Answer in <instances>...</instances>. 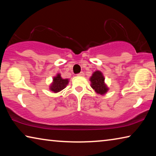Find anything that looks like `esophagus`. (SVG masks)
Listing matches in <instances>:
<instances>
[{
  "instance_id": "1",
  "label": "esophagus",
  "mask_w": 156,
  "mask_h": 156,
  "mask_svg": "<svg viewBox=\"0 0 156 156\" xmlns=\"http://www.w3.org/2000/svg\"><path fill=\"white\" fill-rule=\"evenodd\" d=\"M84 75V73L83 72H81L80 73H78V76H83Z\"/></svg>"
}]
</instances>
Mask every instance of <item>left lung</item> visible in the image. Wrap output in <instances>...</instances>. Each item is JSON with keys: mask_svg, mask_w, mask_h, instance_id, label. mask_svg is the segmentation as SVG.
Wrapping results in <instances>:
<instances>
[{"mask_svg": "<svg viewBox=\"0 0 156 156\" xmlns=\"http://www.w3.org/2000/svg\"><path fill=\"white\" fill-rule=\"evenodd\" d=\"M91 86L97 94L104 95L109 90L106 84L105 83V77L100 71L93 73L90 78Z\"/></svg>", "mask_w": 156, "mask_h": 156, "instance_id": "obj_1", "label": "left lung"}]
</instances>
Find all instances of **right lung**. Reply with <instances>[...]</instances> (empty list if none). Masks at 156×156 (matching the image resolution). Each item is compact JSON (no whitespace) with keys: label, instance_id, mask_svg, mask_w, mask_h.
Masks as SVG:
<instances>
[{"label":"right lung","instance_id":"obj_1","mask_svg":"<svg viewBox=\"0 0 156 156\" xmlns=\"http://www.w3.org/2000/svg\"><path fill=\"white\" fill-rule=\"evenodd\" d=\"M68 83L69 79H63L60 73H58L57 76L53 78V82L49 87V89L54 93H57V92H59L64 89Z\"/></svg>","mask_w":156,"mask_h":156}]
</instances>
